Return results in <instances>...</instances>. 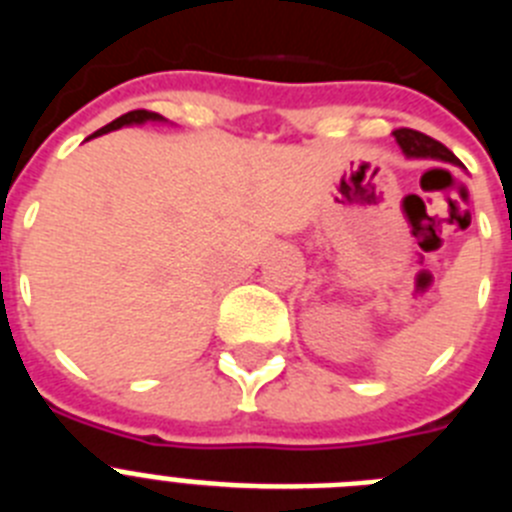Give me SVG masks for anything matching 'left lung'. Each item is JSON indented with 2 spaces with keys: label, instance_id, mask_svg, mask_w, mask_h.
<instances>
[{
  "label": "left lung",
  "instance_id": "1",
  "mask_svg": "<svg viewBox=\"0 0 512 512\" xmlns=\"http://www.w3.org/2000/svg\"><path fill=\"white\" fill-rule=\"evenodd\" d=\"M392 135H395L397 146L402 148V153L408 158H433V161H443V164H454L459 166V169H464L459 158H456L449 148L443 146V143H438V140L428 138V135L418 133V130L402 128L395 130Z\"/></svg>",
  "mask_w": 512,
  "mask_h": 512
}]
</instances>
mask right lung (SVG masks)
I'll return each instance as SVG.
<instances>
[{"mask_svg":"<svg viewBox=\"0 0 512 512\" xmlns=\"http://www.w3.org/2000/svg\"><path fill=\"white\" fill-rule=\"evenodd\" d=\"M146 122H153V125H166V117L156 115V112H148V110H133L128 112V115L117 117V120H112L110 125H104L102 130H97L94 135H89L87 140L97 138V135H104V133H112V130H120V128H130V125H146Z\"/></svg>","mask_w":512,"mask_h":512,"instance_id":"obj_1","label":"right lung"}]
</instances>
